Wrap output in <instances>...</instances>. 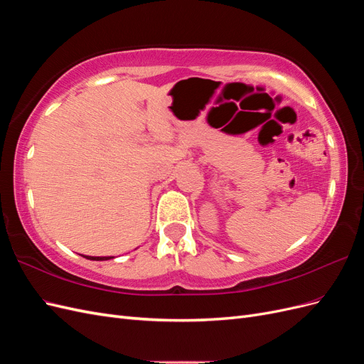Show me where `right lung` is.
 Listing matches in <instances>:
<instances>
[{
	"mask_svg": "<svg viewBox=\"0 0 364 364\" xmlns=\"http://www.w3.org/2000/svg\"><path fill=\"white\" fill-rule=\"evenodd\" d=\"M87 259H94V261H106V259H111L114 257H86Z\"/></svg>",
	"mask_w": 364,
	"mask_h": 364,
	"instance_id": "1",
	"label": "right lung"
}]
</instances>
